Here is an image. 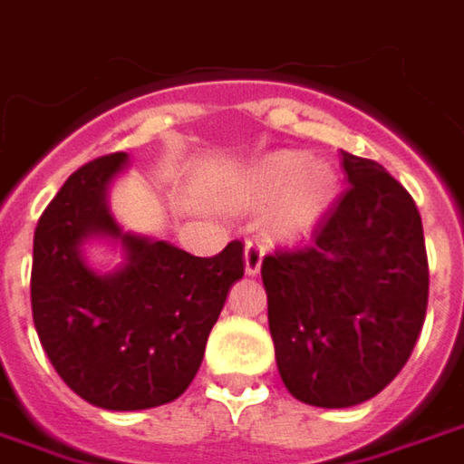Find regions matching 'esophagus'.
Here are the masks:
<instances>
[{
    "mask_svg": "<svg viewBox=\"0 0 464 464\" xmlns=\"http://www.w3.org/2000/svg\"><path fill=\"white\" fill-rule=\"evenodd\" d=\"M263 245L258 240H247L245 242V271L253 276L260 271V263H263Z\"/></svg>",
    "mask_w": 464,
    "mask_h": 464,
    "instance_id": "esophagus-1",
    "label": "esophagus"
}]
</instances>
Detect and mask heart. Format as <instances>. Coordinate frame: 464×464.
I'll use <instances>...</instances> for the list:
<instances>
[{
  "instance_id": "heart-1",
  "label": "heart",
  "mask_w": 464,
  "mask_h": 464,
  "mask_svg": "<svg viewBox=\"0 0 464 464\" xmlns=\"http://www.w3.org/2000/svg\"><path fill=\"white\" fill-rule=\"evenodd\" d=\"M338 198V175L328 162H310L304 152H274L253 168L245 204L268 208L271 235L295 240L310 235Z\"/></svg>"
}]
</instances>
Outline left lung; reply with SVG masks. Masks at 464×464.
Listing matches in <instances>:
<instances>
[{"label":"left lung","instance_id":"left-lung-1","mask_svg":"<svg viewBox=\"0 0 464 464\" xmlns=\"http://www.w3.org/2000/svg\"><path fill=\"white\" fill-rule=\"evenodd\" d=\"M348 188L302 247L260 266L278 374L296 401L348 408L398 377L423 328L429 260L411 193L343 152Z\"/></svg>","mask_w":464,"mask_h":464}]
</instances>
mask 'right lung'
<instances>
[{"instance_id":"obj_1","label":"right lung","mask_w":464,"mask_h":464,"mask_svg":"<svg viewBox=\"0 0 464 464\" xmlns=\"http://www.w3.org/2000/svg\"><path fill=\"white\" fill-rule=\"evenodd\" d=\"M126 152L69 175L33 237L30 304L41 346L82 401L105 411H144L180 398L193 382L229 286L242 278V242L196 258L162 240L123 232L108 186ZM90 237L118 239L127 263L98 275L81 256Z\"/></svg>"}]
</instances>
